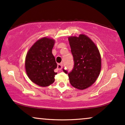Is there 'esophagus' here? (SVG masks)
I'll use <instances>...</instances> for the list:
<instances>
[{
    "label": "esophagus",
    "instance_id": "obj_1",
    "mask_svg": "<svg viewBox=\"0 0 125 125\" xmlns=\"http://www.w3.org/2000/svg\"><path fill=\"white\" fill-rule=\"evenodd\" d=\"M62 64H58V65H57V68H58V70H61V69H62Z\"/></svg>",
    "mask_w": 125,
    "mask_h": 125
}]
</instances>
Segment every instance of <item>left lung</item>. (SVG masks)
<instances>
[{
  "label": "left lung",
  "mask_w": 125,
  "mask_h": 125,
  "mask_svg": "<svg viewBox=\"0 0 125 125\" xmlns=\"http://www.w3.org/2000/svg\"><path fill=\"white\" fill-rule=\"evenodd\" d=\"M74 65L68 73L70 82L74 87L84 90L92 85L99 77L101 70V57L97 47L90 38L83 34L68 38Z\"/></svg>",
  "instance_id": "left-lung-1"
}]
</instances>
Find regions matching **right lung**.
<instances>
[{
  "instance_id": "right-lung-1",
  "label": "right lung",
  "mask_w": 125,
  "mask_h": 125,
  "mask_svg": "<svg viewBox=\"0 0 125 125\" xmlns=\"http://www.w3.org/2000/svg\"><path fill=\"white\" fill-rule=\"evenodd\" d=\"M55 41L44 37L38 40L29 49L25 59V69L32 82L41 87L50 85L55 81L57 64L52 54Z\"/></svg>"
}]
</instances>
